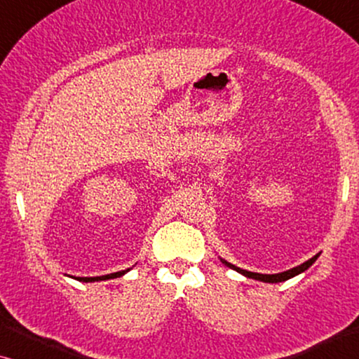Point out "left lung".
Wrapping results in <instances>:
<instances>
[{
	"mask_svg": "<svg viewBox=\"0 0 359 359\" xmlns=\"http://www.w3.org/2000/svg\"><path fill=\"white\" fill-rule=\"evenodd\" d=\"M317 257H318V255H316V257L309 259V262L299 264V266H296V268L287 269V271H283V273H278V274H259V273H252V271H247V269H242V268L235 266V264L225 262V259H222V263L225 264V266H229V268L235 269V271L242 273L243 276H247V278L258 279V281H263V283H283V281H287V279H291V278H294V276H297V274H301V273L306 271V269H307L309 266H312V263L316 262Z\"/></svg>",
	"mask_w": 359,
	"mask_h": 359,
	"instance_id": "8db88e82",
	"label": "left lung"
}]
</instances>
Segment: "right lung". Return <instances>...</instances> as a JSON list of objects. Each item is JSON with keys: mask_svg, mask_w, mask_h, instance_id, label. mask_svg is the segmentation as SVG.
I'll list each match as a JSON object with an SVG mask.
<instances>
[{"mask_svg": "<svg viewBox=\"0 0 359 359\" xmlns=\"http://www.w3.org/2000/svg\"><path fill=\"white\" fill-rule=\"evenodd\" d=\"M129 269H124V271H117V273H112V274H104V276H95V278H75L78 281H83V283H93V281H104V279H112V278H119L122 274H126Z\"/></svg>", "mask_w": 359, "mask_h": 359, "instance_id": "right-lung-1", "label": "right lung"}]
</instances>
